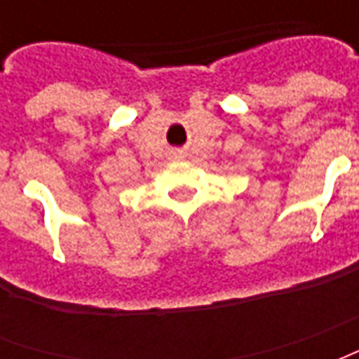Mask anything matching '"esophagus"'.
Instances as JSON below:
<instances>
[{"label":"esophagus","instance_id":"obj_1","mask_svg":"<svg viewBox=\"0 0 359 359\" xmlns=\"http://www.w3.org/2000/svg\"><path fill=\"white\" fill-rule=\"evenodd\" d=\"M172 154H175V156H177V157H182V149H175Z\"/></svg>","mask_w":359,"mask_h":359}]
</instances>
